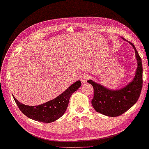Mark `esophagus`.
<instances>
[{
	"label": "esophagus",
	"mask_w": 149,
	"mask_h": 149,
	"mask_svg": "<svg viewBox=\"0 0 149 149\" xmlns=\"http://www.w3.org/2000/svg\"><path fill=\"white\" fill-rule=\"evenodd\" d=\"M88 78H89V75H88V74H83L82 77H81V82H82L83 83H87V79H88Z\"/></svg>",
	"instance_id": "34e87169"
}]
</instances>
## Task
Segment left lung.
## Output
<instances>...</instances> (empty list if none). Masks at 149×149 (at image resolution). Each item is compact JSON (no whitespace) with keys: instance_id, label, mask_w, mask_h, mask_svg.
I'll use <instances>...</instances> for the list:
<instances>
[{"instance_id":"1","label":"left lung","mask_w":149,"mask_h":149,"mask_svg":"<svg viewBox=\"0 0 149 149\" xmlns=\"http://www.w3.org/2000/svg\"><path fill=\"white\" fill-rule=\"evenodd\" d=\"M130 43L134 49L138 62L135 76L131 82L123 88L113 90L92 80L87 81L93 87L91 104L97 113L109 117H117L133 107L139 98L143 82L142 60L135 46Z\"/></svg>"}]
</instances>
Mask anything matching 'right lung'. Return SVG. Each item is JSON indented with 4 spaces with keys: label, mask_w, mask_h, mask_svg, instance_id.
Segmentation results:
<instances>
[{
    "label": "right lung",
    "mask_w": 149,
    "mask_h": 149,
    "mask_svg": "<svg viewBox=\"0 0 149 149\" xmlns=\"http://www.w3.org/2000/svg\"><path fill=\"white\" fill-rule=\"evenodd\" d=\"M81 85V81H77L56 98L38 106L24 105L20 103L15 97L13 98L18 108L26 117L42 123H52L64 115L68 107L71 95Z\"/></svg>",
    "instance_id": "1"
}]
</instances>
